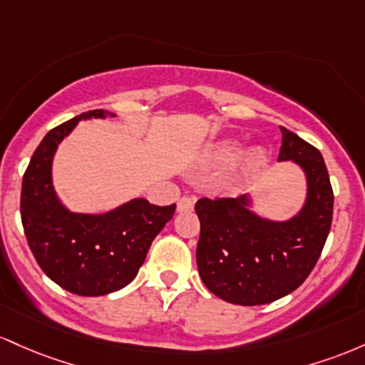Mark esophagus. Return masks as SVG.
Masks as SVG:
<instances>
[{
  "label": "esophagus",
  "mask_w": 365,
  "mask_h": 365,
  "mask_svg": "<svg viewBox=\"0 0 365 365\" xmlns=\"http://www.w3.org/2000/svg\"><path fill=\"white\" fill-rule=\"evenodd\" d=\"M195 207V198L193 196H182L178 202V212H190Z\"/></svg>",
  "instance_id": "obj_1"
}]
</instances>
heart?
Segmentation results:
<instances>
[{
    "label": "heart",
    "mask_w": 365,
    "mask_h": 365,
    "mask_svg": "<svg viewBox=\"0 0 365 365\" xmlns=\"http://www.w3.org/2000/svg\"><path fill=\"white\" fill-rule=\"evenodd\" d=\"M241 153L240 143L220 141L210 146L203 155V162L207 167H227L237 160ZM267 165V153L264 148L250 150L237 167V181L247 182L260 174V170Z\"/></svg>",
    "instance_id": "heart-1"
}]
</instances>
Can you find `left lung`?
Returning a JSON list of instances; mask_svg holds the SVG:
<instances>
[{
  "label": "left lung",
  "instance_id": "8db88e82",
  "mask_svg": "<svg viewBox=\"0 0 365 365\" xmlns=\"http://www.w3.org/2000/svg\"><path fill=\"white\" fill-rule=\"evenodd\" d=\"M279 162L304 170L307 198L288 220L260 217L248 195L202 198L196 264L203 284L235 305H264L286 297L304 282L321 257L333 220V187L321 151L281 128Z\"/></svg>",
  "mask_w": 365,
  "mask_h": 365
}]
</instances>
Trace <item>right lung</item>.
<instances>
[{
    "label": "right lung",
    "instance_id": "add662e5",
    "mask_svg": "<svg viewBox=\"0 0 365 365\" xmlns=\"http://www.w3.org/2000/svg\"><path fill=\"white\" fill-rule=\"evenodd\" d=\"M115 117L91 110L51 129L32 155L22 179L20 215L32 255L56 284L81 297L118 292L136 277L151 241L172 219L175 203L167 207L145 198L105 212H71L55 193L51 178L56 148L79 120Z\"/></svg>",
    "mask_w": 365,
    "mask_h": 365
}]
</instances>
